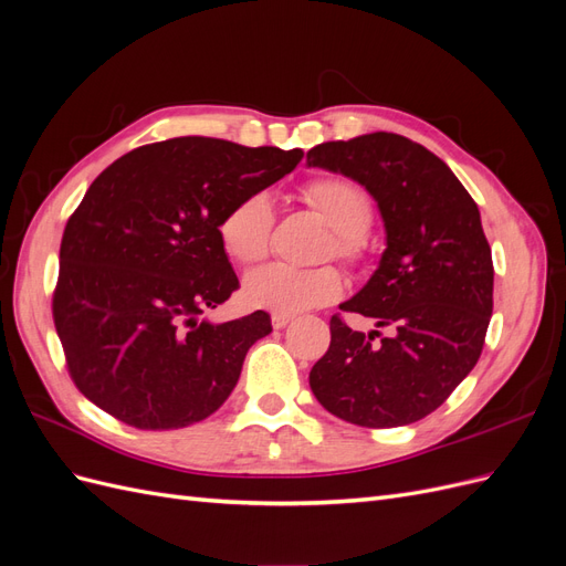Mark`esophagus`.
I'll return each instance as SVG.
<instances>
[{"mask_svg": "<svg viewBox=\"0 0 566 566\" xmlns=\"http://www.w3.org/2000/svg\"><path fill=\"white\" fill-rule=\"evenodd\" d=\"M293 321V316L290 314H273L271 316V323H273V328H285V325Z\"/></svg>", "mask_w": 566, "mask_h": 566, "instance_id": "obj_1", "label": "esophagus"}]
</instances>
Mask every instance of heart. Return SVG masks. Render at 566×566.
I'll use <instances>...</instances> for the list:
<instances>
[{
	"label": "heart",
	"instance_id": "b5f03b06",
	"mask_svg": "<svg viewBox=\"0 0 566 566\" xmlns=\"http://www.w3.org/2000/svg\"><path fill=\"white\" fill-rule=\"evenodd\" d=\"M302 200L333 227L328 252L349 266L364 264L366 238L373 221L368 188L349 177H316L302 186ZM273 205L264 191L243 196L219 221V241L238 264H254L266 256L273 231ZM342 273L331 266L266 264L248 273L243 297L254 310L300 314L331 304L342 295Z\"/></svg>",
	"mask_w": 566,
	"mask_h": 566
}]
</instances>
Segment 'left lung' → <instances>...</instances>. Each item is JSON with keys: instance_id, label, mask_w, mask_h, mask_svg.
Segmentation results:
<instances>
[{"instance_id": "8db88e82", "label": "left lung", "mask_w": 566, "mask_h": 566, "mask_svg": "<svg viewBox=\"0 0 566 566\" xmlns=\"http://www.w3.org/2000/svg\"><path fill=\"white\" fill-rule=\"evenodd\" d=\"M306 163L356 179L378 200L387 250L342 312L378 321L364 335L339 314L331 347L310 373L333 416L385 430L430 416L468 378L493 312V260L476 202L424 146L373 132L325 142Z\"/></svg>"}]
</instances>
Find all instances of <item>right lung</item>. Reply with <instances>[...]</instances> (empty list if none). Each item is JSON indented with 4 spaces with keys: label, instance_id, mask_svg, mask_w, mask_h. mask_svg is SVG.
<instances>
[{
    "label": "right lung",
    "instance_id": "obj_1",
    "mask_svg": "<svg viewBox=\"0 0 566 566\" xmlns=\"http://www.w3.org/2000/svg\"><path fill=\"white\" fill-rule=\"evenodd\" d=\"M302 156L179 136L129 150L94 179L65 224L51 297L84 397L136 430H177L229 399L271 316L202 318L241 287L219 221Z\"/></svg>",
    "mask_w": 566,
    "mask_h": 566
}]
</instances>
